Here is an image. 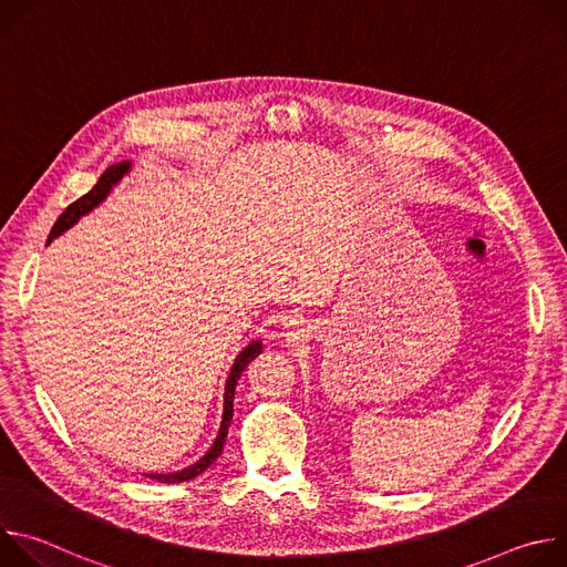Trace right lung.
I'll return each instance as SVG.
<instances>
[{
  "label": "right lung",
  "mask_w": 567,
  "mask_h": 567,
  "mask_svg": "<svg viewBox=\"0 0 567 567\" xmlns=\"http://www.w3.org/2000/svg\"><path fill=\"white\" fill-rule=\"evenodd\" d=\"M130 168H132L130 161H121V164L110 166V168L101 175L99 184H96L87 195H83L80 199H75L71 206H66V210H64V213L58 217V221L53 224V228H51V233H49V241H51L53 237L62 235L66 228H71L80 217L87 215L90 210H94V208L110 195L112 186H116V184L130 173ZM49 241H47V245H49ZM260 352H262V343H260V341H254V343H249L245 350H241V352L237 354V359H235V363H233V368H230V372H228L226 388H224V415H221V426H219V433H217L213 446L206 451V455L199 457L195 464L182 468V471H175V473H145V477H152V480H158V482H168V484L186 482V480H193V477H197L199 473H204V471L221 455L224 444H226V433H228V426H230V420H233V396H235L237 379H239V374L245 372V368H247Z\"/></svg>",
  "instance_id": "add662e5"
}]
</instances>
